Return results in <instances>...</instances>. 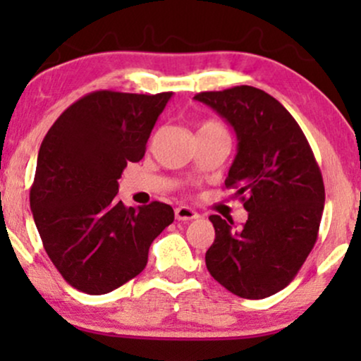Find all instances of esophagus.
<instances>
[{"instance_id": "esophagus-1", "label": "esophagus", "mask_w": 361, "mask_h": 361, "mask_svg": "<svg viewBox=\"0 0 361 361\" xmlns=\"http://www.w3.org/2000/svg\"><path fill=\"white\" fill-rule=\"evenodd\" d=\"M175 215H176L178 221H181V222L193 221V219L200 217V214L195 212V210L190 209V207H178V209L175 210Z\"/></svg>"}]
</instances>
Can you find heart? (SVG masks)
Segmentation results:
<instances>
[{"label": "heart", "instance_id": "1", "mask_svg": "<svg viewBox=\"0 0 361 361\" xmlns=\"http://www.w3.org/2000/svg\"><path fill=\"white\" fill-rule=\"evenodd\" d=\"M207 128H224V127L219 122H214V120H207V122L200 123V127H198V132L207 130Z\"/></svg>", "mask_w": 361, "mask_h": 361}]
</instances>
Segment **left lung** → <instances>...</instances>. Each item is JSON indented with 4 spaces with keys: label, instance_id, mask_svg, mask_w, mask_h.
Listing matches in <instances>:
<instances>
[{
    "label": "left lung",
    "instance_id": "1",
    "mask_svg": "<svg viewBox=\"0 0 361 361\" xmlns=\"http://www.w3.org/2000/svg\"><path fill=\"white\" fill-rule=\"evenodd\" d=\"M205 103L234 127L238 154L226 188L247 210L239 231L233 219L210 215L215 239L207 270L243 299H264L295 279L317 241L324 181L304 132L271 94L252 86L202 91Z\"/></svg>",
    "mask_w": 361,
    "mask_h": 361
}]
</instances>
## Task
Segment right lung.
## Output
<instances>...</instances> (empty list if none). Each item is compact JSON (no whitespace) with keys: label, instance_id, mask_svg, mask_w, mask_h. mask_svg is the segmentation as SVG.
I'll list each match as a JSON object with an SVG mask.
<instances>
[{"label":"right lung","instance_id":"obj_1","mask_svg":"<svg viewBox=\"0 0 361 361\" xmlns=\"http://www.w3.org/2000/svg\"><path fill=\"white\" fill-rule=\"evenodd\" d=\"M171 91H93L74 102L42 140L30 209L44 250L74 288L102 295L146 268L149 246L175 221L168 204L126 207L117 198L127 163L146 144Z\"/></svg>","mask_w":361,"mask_h":361}]
</instances>
